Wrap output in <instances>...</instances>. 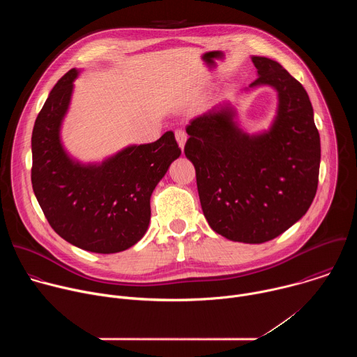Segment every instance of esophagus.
I'll return each mask as SVG.
<instances>
[{
	"label": "esophagus",
	"mask_w": 357,
	"mask_h": 357,
	"mask_svg": "<svg viewBox=\"0 0 357 357\" xmlns=\"http://www.w3.org/2000/svg\"><path fill=\"white\" fill-rule=\"evenodd\" d=\"M175 138H176V141H178V145L183 149L185 142H186V138H188L186 132H185L183 130H176V131H175Z\"/></svg>",
	"instance_id": "34e87169"
}]
</instances>
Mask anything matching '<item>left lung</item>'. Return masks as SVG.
<instances>
[{
    "instance_id": "8db88e82",
    "label": "left lung",
    "mask_w": 357,
    "mask_h": 357,
    "mask_svg": "<svg viewBox=\"0 0 357 357\" xmlns=\"http://www.w3.org/2000/svg\"><path fill=\"white\" fill-rule=\"evenodd\" d=\"M259 77L250 87L278 91L268 132H241L229 110H212L186 127L185 155L196 171L203 215L223 237L260 244L275 238L307 211L317 195L321 138L308 93L278 62L252 56Z\"/></svg>"
}]
</instances>
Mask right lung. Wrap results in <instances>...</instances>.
Here are the masks:
<instances>
[{
	"label": "right lung",
	"instance_id": "1",
	"mask_svg": "<svg viewBox=\"0 0 357 357\" xmlns=\"http://www.w3.org/2000/svg\"><path fill=\"white\" fill-rule=\"evenodd\" d=\"M76 76L72 69L59 79L35 120L32 188L46 220L62 238L91 252H119L145 234L151 193L181 148L167 131L155 142L128 146L101 165L73 162L62 148L59 128Z\"/></svg>",
	"mask_w": 357,
	"mask_h": 357
}]
</instances>
